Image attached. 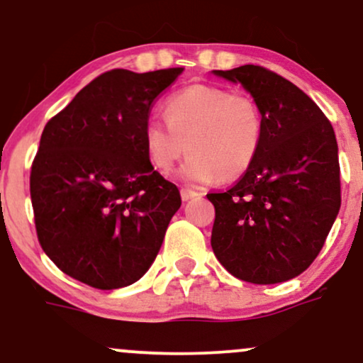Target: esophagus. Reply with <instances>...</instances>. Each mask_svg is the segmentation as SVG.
<instances>
[{"mask_svg": "<svg viewBox=\"0 0 363 363\" xmlns=\"http://www.w3.org/2000/svg\"><path fill=\"white\" fill-rule=\"evenodd\" d=\"M199 194L198 191H194V189H189V187H182L181 189V198H182V201H189V199H196V198H199Z\"/></svg>", "mask_w": 363, "mask_h": 363, "instance_id": "obj_1", "label": "esophagus"}]
</instances>
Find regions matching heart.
<instances>
[{"mask_svg":"<svg viewBox=\"0 0 363 363\" xmlns=\"http://www.w3.org/2000/svg\"><path fill=\"white\" fill-rule=\"evenodd\" d=\"M141 136L150 164L164 176L187 152L181 169L184 181H232L244 176L259 155L264 118L251 95L191 85L170 95L165 121L150 118Z\"/></svg>","mask_w":363,"mask_h":363,"instance_id":"b5f03b06","label":"heart"}]
</instances>
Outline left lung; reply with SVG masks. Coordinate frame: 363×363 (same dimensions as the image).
<instances>
[{
	"instance_id": "1",
	"label": "left lung",
	"mask_w": 363,
	"mask_h": 363,
	"mask_svg": "<svg viewBox=\"0 0 363 363\" xmlns=\"http://www.w3.org/2000/svg\"><path fill=\"white\" fill-rule=\"evenodd\" d=\"M215 74L242 83L261 107L264 138L252 167L215 206L211 247L239 280L272 285L298 277L323 249L341 205L338 145L324 112L262 66Z\"/></svg>"
}]
</instances>
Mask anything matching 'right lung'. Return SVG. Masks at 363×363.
<instances>
[{"label":"right lung","mask_w":363,"mask_h":363,"mask_svg":"<svg viewBox=\"0 0 363 363\" xmlns=\"http://www.w3.org/2000/svg\"><path fill=\"white\" fill-rule=\"evenodd\" d=\"M181 73L111 69L45 124L30 170L37 239L74 280L121 289L155 261L181 194L152 167L141 135Z\"/></svg>","instance_id":"obj_1"}]
</instances>
